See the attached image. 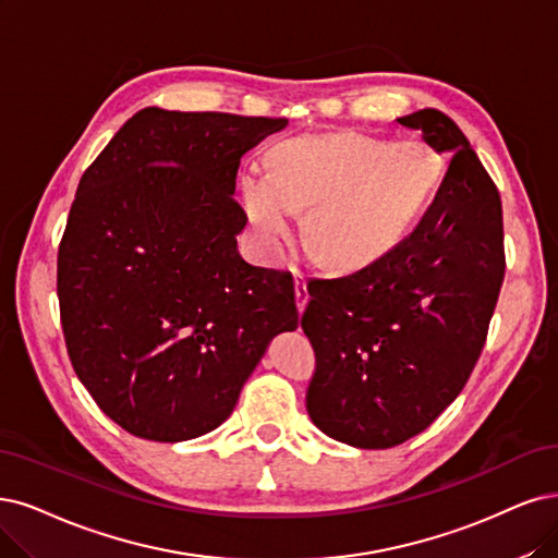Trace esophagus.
Returning <instances> with one entry per match:
<instances>
[{
    "label": "esophagus",
    "mask_w": 558,
    "mask_h": 558,
    "mask_svg": "<svg viewBox=\"0 0 558 558\" xmlns=\"http://www.w3.org/2000/svg\"><path fill=\"white\" fill-rule=\"evenodd\" d=\"M294 294H296V307H299V313H303V307H305L307 299H311V294H307L305 278H303L301 274H294Z\"/></svg>",
    "instance_id": "esophagus-1"
}]
</instances>
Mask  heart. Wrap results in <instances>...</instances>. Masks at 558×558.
<instances>
[{"label": "heart", "instance_id": "1", "mask_svg": "<svg viewBox=\"0 0 558 558\" xmlns=\"http://www.w3.org/2000/svg\"><path fill=\"white\" fill-rule=\"evenodd\" d=\"M441 158L421 140L388 144L361 133L301 135L271 151V174H243V204L259 239L278 245L310 209L317 255L352 266L381 255L425 209Z\"/></svg>", "mask_w": 558, "mask_h": 558}]
</instances>
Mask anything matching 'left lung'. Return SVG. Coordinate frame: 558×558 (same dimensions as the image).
Wrapping results in <instances>:
<instances>
[{
  "instance_id": "1",
  "label": "left lung",
  "mask_w": 558,
  "mask_h": 558,
  "mask_svg": "<svg viewBox=\"0 0 558 558\" xmlns=\"http://www.w3.org/2000/svg\"><path fill=\"white\" fill-rule=\"evenodd\" d=\"M448 170L418 225L359 271L307 284L315 349L305 407L342 444L393 448L421 435L476 367L506 276L501 197L456 121L398 119Z\"/></svg>"
}]
</instances>
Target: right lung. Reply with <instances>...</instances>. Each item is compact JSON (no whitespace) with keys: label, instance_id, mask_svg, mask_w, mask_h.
Masks as SVG:
<instances>
[{"label":"right lung","instance_id":"obj_1","mask_svg":"<svg viewBox=\"0 0 558 558\" xmlns=\"http://www.w3.org/2000/svg\"><path fill=\"white\" fill-rule=\"evenodd\" d=\"M284 117L133 114L77 183L57 253L77 379L117 425L185 441L236 407L266 344L294 331L290 274L236 251L241 156Z\"/></svg>","mask_w":558,"mask_h":558}]
</instances>
